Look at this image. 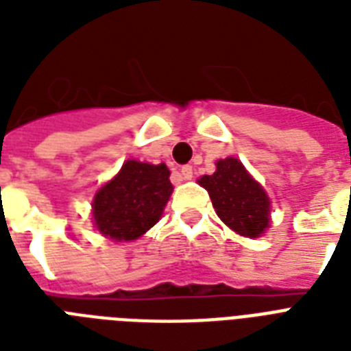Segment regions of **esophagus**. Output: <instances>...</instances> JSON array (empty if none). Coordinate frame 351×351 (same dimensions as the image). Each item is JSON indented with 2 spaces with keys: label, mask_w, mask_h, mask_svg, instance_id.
I'll use <instances>...</instances> for the list:
<instances>
[{
  "label": "esophagus",
  "mask_w": 351,
  "mask_h": 351,
  "mask_svg": "<svg viewBox=\"0 0 351 351\" xmlns=\"http://www.w3.org/2000/svg\"><path fill=\"white\" fill-rule=\"evenodd\" d=\"M180 175H182V178H184V180H191V178H193V167H191V165H184V167L180 169Z\"/></svg>",
  "instance_id": "1"
}]
</instances>
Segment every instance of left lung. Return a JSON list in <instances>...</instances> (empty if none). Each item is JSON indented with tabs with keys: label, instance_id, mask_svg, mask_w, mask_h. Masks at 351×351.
<instances>
[{
	"label": "left lung",
	"instance_id": "left-lung-1",
	"mask_svg": "<svg viewBox=\"0 0 351 351\" xmlns=\"http://www.w3.org/2000/svg\"><path fill=\"white\" fill-rule=\"evenodd\" d=\"M198 184L209 193L217 215L242 237H261L269 224V198L237 158L217 162L213 175H204Z\"/></svg>",
	"mask_w": 351,
	"mask_h": 351
}]
</instances>
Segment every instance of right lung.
Listing matches in <instances>:
<instances>
[{"mask_svg": "<svg viewBox=\"0 0 351 351\" xmlns=\"http://www.w3.org/2000/svg\"><path fill=\"white\" fill-rule=\"evenodd\" d=\"M171 193L167 165L127 160L120 173L96 193V228L117 242L138 239L158 222Z\"/></svg>", "mask_w": 351, "mask_h": 351, "instance_id": "obj_1", "label": "right lung"}]
</instances>
